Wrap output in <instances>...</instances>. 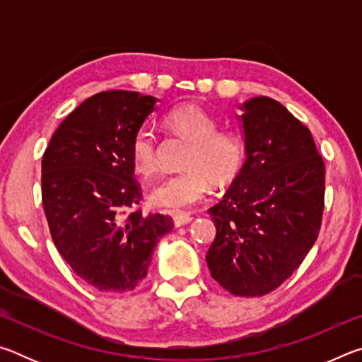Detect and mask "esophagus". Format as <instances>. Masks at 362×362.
Returning a JSON list of instances; mask_svg holds the SVG:
<instances>
[{
  "label": "esophagus",
  "instance_id": "1",
  "mask_svg": "<svg viewBox=\"0 0 362 362\" xmlns=\"http://www.w3.org/2000/svg\"><path fill=\"white\" fill-rule=\"evenodd\" d=\"M193 220L192 216H187V214H179V216H174V225L175 226H183L189 223Z\"/></svg>",
  "mask_w": 362,
  "mask_h": 362
}]
</instances>
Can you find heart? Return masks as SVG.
<instances>
[{"label": "heart", "instance_id": "heart-1", "mask_svg": "<svg viewBox=\"0 0 362 362\" xmlns=\"http://www.w3.org/2000/svg\"><path fill=\"white\" fill-rule=\"evenodd\" d=\"M169 132L189 140L179 173L166 177L150 193L151 203L168 212H182L206 194L209 183L225 187L240 174L244 163V142L240 134L218 129V121L196 105H183L164 115ZM134 168L139 174L153 175L158 169L155 136L142 127L131 144Z\"/></svg>", "mask_w": 362, "mask_h": 362}]
</instances>
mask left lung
<instances>
[{"instance_id":"obj_1","label":"left lung","mask_w":362,"mask_h":362,"mask_svg":"<svg viewBox=\"0 0 362 362\" xmlns=\"http://www.w3.org/2000/svg\"><path fill=\"white\" fill-rule=\"evenodd\" d=\"M240 110L246 159L207 211L217 235L206 260L223 289L257 297L283 284L313 247L326 169L308 127L279 102L252 97Z\"/></svg>"}]
</instances>
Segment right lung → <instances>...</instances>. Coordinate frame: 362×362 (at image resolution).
Wrapping results in <instances>:
<instances>
[{
  "label": "right lung",
  "instance_id": "right-lung-1",
  "mask_svg": "<svg viewBox=\"0 0 362 362\" xmlns=\"http://www.w3.org/2000/svg\"><path fill=\"white\" fill-rule=\"evenodd\" d=\"M158 99L108 90L86 99L57 127L41 161L52 241L79 278L102 292L132 291L153 249L173 230L163 214L127 212L142 193L131 144Z\"/></svg>",
  "mask_w": 362,
  "mask_h": 362
}]
</instances>
